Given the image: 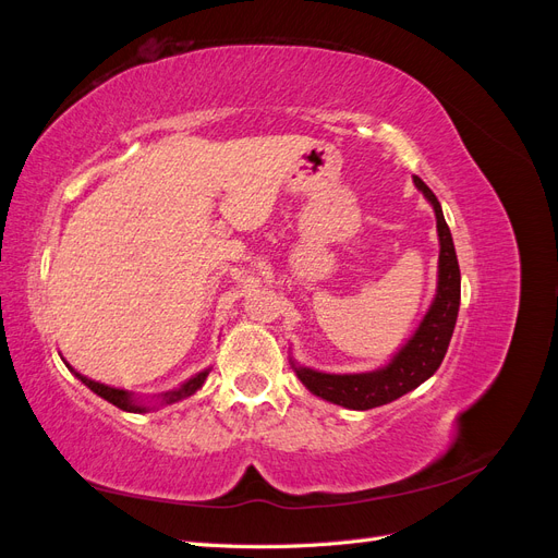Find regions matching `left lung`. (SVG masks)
Listing matches in <instances>:
<instances>
[{"label": "left lung", "instance_id": "1", "mask_svg": "<svg viewBox=\"0 0 558 558\" xmlns=\"http://www.w3.org/2000/svg\"><path fill=\"white\" fill-rule=\"evenodd\" d=\"M416 189L426 195V199L435 209L437 218V238H440V263H437V293L430 310L421 320L416 332L410 337L391 363L373 369V373L361 375H328L318 369L300 367L293 363L298 379L305 384L310 391L328 402L342 404L349 410H373L379 404L393 402L400 396L410 393L412 388L424 384L440 367L449 340L453 335L456 316L461 305V269L449 226L440 202L428 185L414 177Z\"/></svg>", "mask_w": 558, "mask_h": 558}]
</instances>
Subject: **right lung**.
Wrapping results in <instances>:
<instances>
[{
    "mask_svg": "<svg viewBox=\"0 0 558 558\" xmlns=\"http://www.w3.org/2000/svg\"><path fill=\"white\" fill-rule=\"evenodd\" d=\"M66 367H70V365H66ZM72 373H74V369H72ZM74 375H76L83 384H86L93 393H97L99 398H105L107 402L116 404L118 410H123V412H134V414L148 412L146 404H142L137 398H132V393L123 391V388H111V386H105V384L93 381V379L83 377V375H78V373H74ZM207 375H209V369H205V373H199V375L191 377L189 381L181 384V388H177V391H167V393H162V402H165V404H172V402H177V400H183V398L193 396V393L197 391V388H199L202 384H205Z\"/></svg>",
    "mask_w": 558,
    "mask_h": 558,
    "instance_id": "add662e5",
    "label": "right lung"
}]
</instances>
